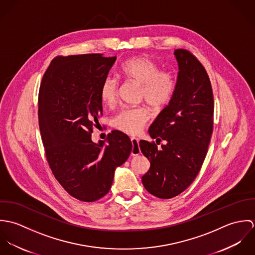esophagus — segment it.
Masks as SVG:
<instances>
[{
    "instance_id": "esophagus-1",
    "label": "esophagus",
    "mask_w": 255,
    "mask_h": 255,
    "mask_svg": "<svg viewBox=\"0 0 255 255\" xmlns=\"http://www.w3.org/2000/svg\"><path fill=\"white\" fill-rule=\"evenodd\" d=\"M131 140V144H132V149H131V155L136 156L138 154H140V148L138 145V138L136 137H130Z\"/></svg>"
}]
</instances>
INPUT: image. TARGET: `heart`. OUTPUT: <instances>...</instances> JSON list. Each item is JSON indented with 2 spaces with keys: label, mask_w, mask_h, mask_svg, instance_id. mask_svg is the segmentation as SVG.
Here are the masks:
<instances>
[{
  "label": "heart",
  "mask_w": 255,
  "mask_h": 255,
  "mask_svg": "<svg viewBox=\"0 0 255 255\" xmlns=\"http://www.w3.org/2000/svg\"><path fill=\"white\" fill-rule=\"evenodd\" d=\"M120 76L140 86L139 98L153 109L168 105L176 91L175 76L169 72L160 71L156 63L147 57H134L126 61L119 70ZM101 101L108 107H114L119 99V82L107 76L99 88ZM150 113L145 107L125 108L113 119V125L128 134H138L142 131Z\"/></svg>",
  "instance_id": "b5f03b06"
}]
</instances>
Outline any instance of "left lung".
<instances>
[{
    "mask_svg": "<svg viewBox=\"0 0 255 255\" xmlns=\"http://www.w3.org/2000/svg\"><path fill=\"white\" fill-rule=\"evenodd\" d=\"M179 75L175 94L149 128L154 141H139L150 168L141 181L152 195L169 199L198 175L213 132L214 98L209 76L188 50L177 49ZM162 140L165 144L156 145Z\"/></svg>",
    "mask_w": 255,
    "mask_h": 255,
    "instance_id": "obj_1",
    "label": "left lung"
}]
</instances>
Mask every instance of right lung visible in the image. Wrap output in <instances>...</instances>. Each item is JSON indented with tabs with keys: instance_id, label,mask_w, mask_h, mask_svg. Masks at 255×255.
I'll list each match as a JSON object with an SVG mask.
<instances>
[{
	"instance_id": "add662e5",
	"label": "right lung",
	"mask_w": 255,
	"mask_h": 255,
	"mask_svg": "<svg viewBox=\"0 0 255 255\" xmlns=\"http://www.w3.org/2000/svg\"><path fill=\"white\" fill-rule=\"evenodd\" d=\"M117 57L102 54L58 56L44 73L38 120L46 159L56 180L74 198L97 201L109 192L117 167L132 144L120 130L94 143L91 133L103 116L99 88Z\"/></svg>"
}]
</instances>
